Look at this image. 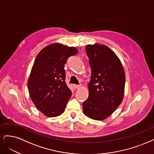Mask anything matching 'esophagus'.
<instances>
[{
	"mask_svg": "<svg viewBox=\"0 0 154 154\" xmlns=\"http://www.w3.org/2000/svg\"><path fill=\"white\" fill-rule=\"evenodd\" d=\"M81 86H82V85H81V84H79V85H76V84H73V88H75V89H79V88H81Z\"/></svg>",
	"mask_w": 154,
	"mask_h": 154,
	"instance_id": "esophagus-1",
	"label": "esophagus"
}]
</instances>
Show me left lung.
Wrapping results in <instances>:
<instances>
[{
    "instance_id": "1",
    "label": "left lung",
    "mask_w": 154,
    "mask_h": 154,
    "mask_svg": "<svg viewBox=\"0 0 154 154\" xmlns=\"http://www.w3.org/2000/svg\"><path fill=\"white\" fill-rule=\"evenodd\" d=\"M91 68L89 97L82 103L84 115L93 120L109 116L122 102L125 75L120 59L106 45L86 46Z\"/></svg>"
}]
</instances>
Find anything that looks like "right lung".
<instances>
[{
    "mask_svg": "<svg viewBox=\"0 0 154 154\" xmlns=\"http://www.w3.org/2000/svg\"><path fill=\"white\" fill-rule=\"evenodd\" d=\"M78 51L55 43L45 47L34 61L28 80V90L38 109L48 117L64 112L72 91L65 82L64 64Z\"/></svg>",
    "mask_w": 154,
    "mask_h": 154,
    "instance_id": "add662e5",
    "label": "right lung"
}]
</instances>
